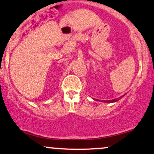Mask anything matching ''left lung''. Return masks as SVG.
Segmentation results:
<instances>
[{"label":"left lung","mask_w":154,"mask_h":154,"mask_svg":"<svg viewBox=\"0 0 154 154\" xmlns=\"http://www.w3.org/2000/svg\"><path fill=\"white\" fill-rule=\"evenodd\" d=\"M120 98H116V99H112V100H108V101H103L105 102V103H112V102H116V101H118L119 99H120Z\"/></svg>","instance_id":"left-lung-1"}]
</instances>
